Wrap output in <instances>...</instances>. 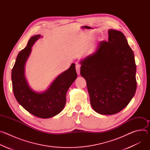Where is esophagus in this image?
I'll use <instances>...</instances> for the list:
<instances>
[{
    "mask_svg": "<svg viewBox=\"0 0 150 150\" xmlns=\"http://www.w3.org/2000/svg\"><path fill=\"white\" fill-rule=\"evenodd\" d=\"M80 69H81V65L79 64H76V71L78 75L80 74Z\"/></svg>",
    "mask_w": 150,
    "mask_h": 150,
    "instance_id": "esophagus-1",
    "label": "esophagus"
}]
</instances>
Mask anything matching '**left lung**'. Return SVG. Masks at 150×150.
I'll return each mask as SVG.
<instances>
[{
  "label": "left lung",
  "instance_id": "obj_1",
  "mask_svg": "<svg viewBox=\"0 0 150 150\" xmlns=\"http://www.w3.org/2000/svg\"><path fill=\"white\" fill-rule=\"evenodd\" d=\"M96 51L81 60L93 109L101 115L116 114L129 103L137 89L134 54L120 31H108Z\"/></svg>",
  "mask_w": 150,
  "mask_h": 150
}]
</instances>
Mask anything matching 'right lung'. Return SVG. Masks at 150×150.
Masks as SVG:
<instances>
[{"label":"right lung","instance_id":"right-lung-1","mask_svg":"<svg viewBox=\"0 0 150 150\" xmlns=\"http://www.w3.org/2000/svg\"><path fill=\"white\" fill-rule=\"evenodd\" d=\"M33 36L27 46L17 56L12 70V89L16 100L31 114L38 117L47 119L53 117L63 109L66 104L67 93L77 78L75 65L60 74L42 93L33 91L29 86L25 76V65L31 52V47L41 37Z\"/></svg>","mask_w":150,"mask_h":150}]
</instances>
